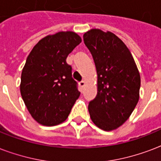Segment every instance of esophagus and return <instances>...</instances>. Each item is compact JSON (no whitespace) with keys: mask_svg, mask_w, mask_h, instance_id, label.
<instances>
[{"mask_svg":"<svg viewBox=\"0 0 161 161\" xmlns=\"http://www.w3.org/2000/svg\"><path fill=\"white\" fill-rule=\"evenodd\" d=\"M79 85H80L81 88H83L85 86V82L84 81H81L80 83H79Z\"/></svg>","mask_w":161,"mask_h":161,"instance_id":"34e87169","label":"esophagus"}]
</instances>
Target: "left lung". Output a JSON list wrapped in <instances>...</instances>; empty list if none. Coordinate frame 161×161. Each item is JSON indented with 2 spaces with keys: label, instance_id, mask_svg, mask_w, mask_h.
Returning <instances> with one entry per match:
<instances>
[{
  "label": "left lung",
  "instance_id": "8db88e82",
  "mask_svg": "<svg viewBox=\"0 0 161 161\" xmlns=\"http://www.w3.org/2000/svg\"><path fill=\"white\" fill-rule=\"evenodd\" d=\"M83 41L98 75V93L88 104L91 119L101 130H116L130 118L140 98L137 66L126 45L110 31L91 29L83 34Z\"/></svg>",
  "mask_w": 161,
  "mask_h": 161
}]
</instances>
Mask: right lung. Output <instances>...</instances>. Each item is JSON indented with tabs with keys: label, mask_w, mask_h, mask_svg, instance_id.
<instances>
[{
	"label": "right lung",
	"mask_w": 161,
	"mask_h": 161,
	"mask_svg": "<svg viewBox=\"0 0 161 161\" xmlns=\"http://www.w3.org/2000/svg\"><path fill=\"white\" fill-rule=\"evenodd\" d=\"M81 42L76 32L59 31L41 39L26 58L20 91L30 114L40 125L64 122L80 95L66 59Z\"/></svg>",
	"instance_id": "1"
}]
</instances>
